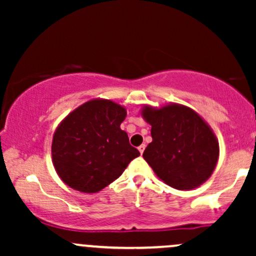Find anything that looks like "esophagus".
<instances>
[{
    "label": "esophagus",
    "mask_w": 256,
    "mask_h": 256,
    "mask_svg": "<svg viewBox=\"0 0 256 256\" xmlns=\"http://www.w3.org/2000/svg\"><path fill=\"white\" fill-rule=\"evenodd\" d=\"M144 149H146V144H140V146H138V150H140V155L143 154V152H144Z\"/></svg>",
    "instance_id": "34e87169"
}]
</instances>
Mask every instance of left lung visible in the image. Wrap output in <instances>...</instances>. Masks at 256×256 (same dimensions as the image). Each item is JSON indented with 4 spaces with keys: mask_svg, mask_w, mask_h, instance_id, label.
<instances>
[{
    "mask_svg": "<svg viewBox=\"0 0 256 256\" xmlns=\"http://www.w3.org/2000/svg\"><path fill=\"white\" fill-rule=\"evenodd\" d=\"M140 116L152 126L143 158L164 183L178 190L198 188L212 176L219 142L201 116L184 104H144Z\"/></svg>",
    "mask_w": 256,
    "mask_h": 256,
    "instance_id": "8db88e82",
    "label": "left lung"
}]
</instances>
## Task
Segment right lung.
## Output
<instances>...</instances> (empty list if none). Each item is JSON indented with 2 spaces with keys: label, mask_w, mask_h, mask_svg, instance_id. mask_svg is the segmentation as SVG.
I'll use <instances>...</instances> for the list:
<instances>
[{
  "label": "right lung",
  "mask_w": 256,
  "mask_h": 256,
  "mask_svg": "<svg viewBox=\"0 0 256 256\" xmlns=\"http://www.w3.org/2000/svg\"><path fill=\"white\" fill-rule=\"evenodd\" d=\"M126 114L124 106L112 100L92 98L64 118L52 134V160L64 184L98 192L140 156L120 128Z\"/></svg>",
  "instance_id": "obj_1"
}]
</instances>
